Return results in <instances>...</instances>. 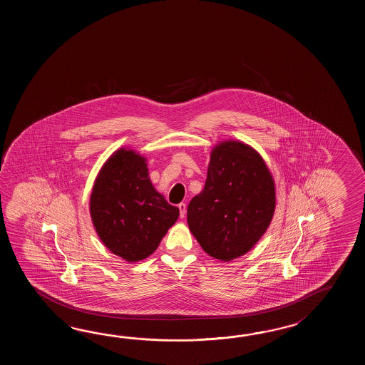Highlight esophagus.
<instances>
[{
    "label": "esophagus",
    "mask_w": 365,
    "mask_h": 365,
    "mask_svg": "<svg viewBox=\"0 0 365 365\" xmlns=\"http://www.w3.org/2000/svg\"><path fill=\"white\" fill-rule=\"evenodd\" d=\"M180 217H184L186 215V205L184 202H181L179 205Z\"/></svg>",
    "instance_id": "obj_1"
}]
</instances>
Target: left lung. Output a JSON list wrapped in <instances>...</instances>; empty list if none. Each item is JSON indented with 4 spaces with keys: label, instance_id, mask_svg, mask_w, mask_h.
Returning <instances> with one entry per match:
<instances>
[{
    "label": "left lung",
    "instance_id": "1",
    "mask_svg": "<svg viewBox=\"0 0 365 365\" xmlns=\"http://www.w3.org/2000/svg\"><path fill=\"white\" fill-rule=\"evenodd\" d=\"M275 210L272 173L255 148L239 140L211 151L207 179L187 206V225L202 249L228 262L262 237Z\"/></svg>",
    "mask_w": 365,
    "mask_h": 365
}]
</instances>
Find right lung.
Returning <instances> with one entry per match:
<instances>
[{"label": "right lung", "mask_w": 365, "mask_h": 365, "mask_svg": "<svg viewBox=\"0 0 365 365\" xmlns=\"http://www.w3.org/2000/svg\"><path fill=\"white\" fill-rule=\"evenodd\" d=\"M90 212L103 244L128 262L153 255L180 214L151 184L146 159L125 148L95 180Z\"/></svg>", "instance_id": "obj_1"}]
</instances>
